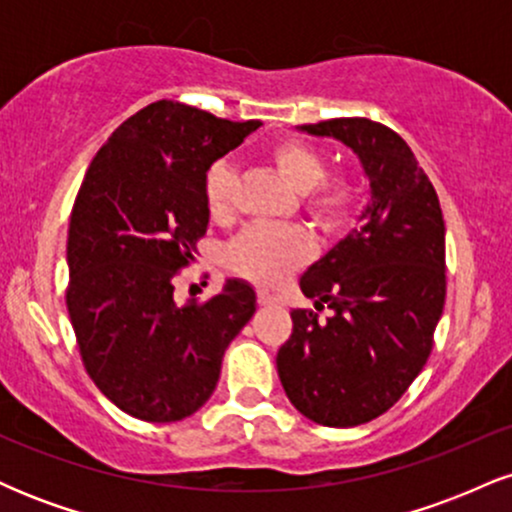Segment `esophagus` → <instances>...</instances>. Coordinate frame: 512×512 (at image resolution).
<instances>
[{
	"label": "esophagus",
	"mask_w": 512,
	"mask_h": 512,
	"mask_svg": "<svg viewBox=\"0 0 512 512\" xmlns=\"http://www.w3.org/2000/svg\"><path fill=\"white\" fill-rule=\"evenodd\" d=\"M257 301H260V305H272V303L279 301V298H276L274 293H269L267 289H260V291H257Z\"/></svg>",
	"instance_id": "1"
}]
</instances>
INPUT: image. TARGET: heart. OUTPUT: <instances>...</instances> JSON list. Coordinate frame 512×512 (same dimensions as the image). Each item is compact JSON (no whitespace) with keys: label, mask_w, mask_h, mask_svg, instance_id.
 Returning a JSON list of instances; mask_svg holds the SVG:
<instances>
[{"label":"heart","mask_w":512,"mask_h":512,"mask_svg":"<svg viewBox=\"0 0 512 512\" xmlns=\"http://www.w3.org/2000/svg\"><path fill=\"white\" fill-rule=\"evenodd\" d=\"M267 161L293 190L301 207L317 226L334 231L349 219L356 190L342 173L325 175V161L315 146L296 137L279 139L269 146ZM236 173L228 163H214L207 173L209 214L216 221H228L236 211ZM313 252V240L296 226H252L233 240L228 248V264L245 279L257 284H276L293 267L303 264Z\"/></svg>","instance_id":"1"}]
</instances>
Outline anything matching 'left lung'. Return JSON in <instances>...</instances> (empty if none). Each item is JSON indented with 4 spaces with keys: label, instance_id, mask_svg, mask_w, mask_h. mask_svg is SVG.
Returning a JSON list of instances; mask_svg holds the SVG:
<instances>
[{
    "label": "left lung",
    "instance_id": "obj_1",
    "mask_svg": "<svg viewBox=\"0 0 512 512\" xmlns=\"http://www.w3.org/2000/svg\"><path fill=\"white\" fill-rule=\"evenodd\" d=\"M301 129L354 151L370 199L358 228L301 276L315 310L291 313L276 370L303 416L349 428L385 414L431 356L445 305V221L431 180L390 127L337 117ZM325 304L333 315L317 321Z\"/></svg>",
    "mask_w": 512,
    "mask_h": 512
}]
</instances>
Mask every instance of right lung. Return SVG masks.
<instances>
[{"mask_svg": "<svg viewBox=\"0 0 512 512\" xmlns=\"http://www.w3.org/2000/svg\"><path fill=\"white\" fill-rule=\"evenodd\" d=\"M260 125L156 101L122 122L86 170L69 219L67 310L86 373L134 419L195 414L255 313L248 281L180 305L173 279L207 233V170Z\"/></svg>", "mask_w": 512, "mask_h": 512, "instance_id": "right-lung-1", "label": "right lung"}]
</instances>
